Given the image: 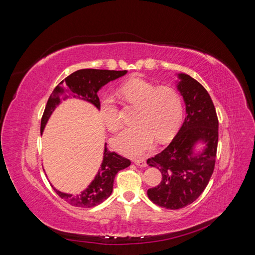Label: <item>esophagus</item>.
Returning a JSON list of instances; mask_svg holds the SVG:
<instances>
[{
  "label": "esophagus",
  "instance_id": "obj_1",
  "mask_svg": "<svg viewBox=\"0 0 255 255\" xmlns=\"http://www.w3.org/2000/svg\"><path fill=\"white\" fill-rule=\"evenodd\" d=\"M134 163L138 167H145L146 166V163H145V159L144 158H135L134 159Z\"/></svg>",
  "mask_w": 255,
  "mask_h": 255
}]
</instances>
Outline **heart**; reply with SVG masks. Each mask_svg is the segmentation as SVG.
<instances>
[{
    "mask_svg": "<svg viewBox=\"0 0 255 255\" xmlns=\"http://www.w3.org/2000/svg\"><path fill=\"white\" fill-rule=\"evenodd\" d=\"M119 94L128 104L138 107L137 126L123 130L113 139L116 150L128 155H140L152 149L156 138L165 141L180 128L184 114L180 91L170 86H157L141 78L122 85ZM100 117L106 128L117 132L122 127V113L112 96L100 102Z\"/></svg>",
    "mask_w": 255,
    "mask_h": 255,
    "instance_id": "heart-1",
    "label": "heart"
}]
</instances>
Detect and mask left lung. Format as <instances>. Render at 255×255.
<instances>
[{
	"instance_id": "left-lung-1",
	"label": "left lung",
	"mask_w": 255,
	"mask_h": 255,
	"mask_svg": "<svg viewBox=\"0 0 255 255\" xmlns=\"http://www.w3.org/2000/svg\"><path fill=\"white\" fill-rule=\"evenodd\" d=\"M177 89L186 105V118L165 150L146 160L161 172L156 187L148 189L153 203L167 210H179L200 197L210 182L218 145V117L206 89L185 73L179 74ZM206 143L203 152L196 154L193 146Z\"/></svg>"
}]
</instances>
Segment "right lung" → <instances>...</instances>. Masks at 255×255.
Wrapping results in <instances>:
<instances>
[{"label": "right lung", "mask_w": 255, "mask_h": 255, "mask_svg": "<svg viewBox=\"0 0 255 255\" xmlns=\"http://www.w3.org/2000/svg\"><path fill=\"white\" fill-rule=\"evenodd\" d=\"M127 70L115 71V70H99V69H82L70 74L61 81L52 92L48 103L41 118L40 132L47 125L51 114L55 110V107L69 97L82 99L94 104L98 110H100V99L98 97V91L109 82L114 81L127 74ZM130 165V160L123 157L116 152L107 150V143L104 146L103 161L101 168L96 177L90 183L89 186L80 195L64 194L54 188L56 194L67 201L69 204L78 207H94L102 203L112 195L115 176L122 169Z\"/></svg>", "instance_id": "obj_1"}]
</instances>
